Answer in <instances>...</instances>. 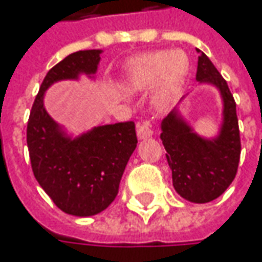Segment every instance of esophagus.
<instances>
[{"instance_id": "esophagus-1", "label": "esophagus", "mask_w": 262, "mask_h": 262, "mask_svg": "<svg viewBox=\"0 0 262 262\" xmlns=\"http://www.w3.org/2000/svg\"><path fill=\"white\" fill-rule=\"evenodd\" d=\"M136 133H138V138H139V139H148V138H151L154 135V130L151 129L149 123L145 121V123H139V124H138Z\"/></svg>"}]
</instances>
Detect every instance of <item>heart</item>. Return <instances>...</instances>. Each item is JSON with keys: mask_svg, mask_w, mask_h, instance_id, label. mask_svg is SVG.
<instances>
[{"mask_svg": "<svg viewBox=\"0 0 262 262\" xmlns=\"http://www.w3.org/2000/svg\"><path fill=\"white\" fill-rule=\"evenodd\" d=\"M188 72V55L180 50L145 52L126 64L123 85L133 94L151 90V104L155 108L164 110L177 99Z\"/></svg>", "mask_w": 262, "mask_h": 262, "instance_id": "obj_1", "label": "heart"}]
</instances>
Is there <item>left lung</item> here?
I'll use <instances>...</instances> for the list:
<instances>
[{
	"mask_svg": "<svg viewBox=\"0 0 262 262\" xmlns=\"http://www.w3.org/2000/svg\"><path fill=\"white\" fill-rule=\"evenodd\" d=\"M199 52L196 80L220 91L223 121L215 138H202L186 123L179 110L161 121V141L171 168L173 186L182 198L205 204L230 186L241 158V136L233 95L211 60Z\"/></svg>",
	"mask_w": 262,
	"mask_h": 262,
	"instance_id": "obj_1",
	"label": "left lung"
}]
</instances>
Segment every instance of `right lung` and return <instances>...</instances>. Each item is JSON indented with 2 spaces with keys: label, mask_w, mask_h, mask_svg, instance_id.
<instances>
[{
  "label": "right lung",
  "mask_w": 262,
  "mask_h": 262,
  "mask_svg": "<svg viewBox=\"0 0 262 262\" xmlns=\"http://www.w3.org/2000/svg\"><path fill=\"white\" fill-rule=\"evenodd\" d=\"M101 50L67 55L47 73L28 121L32 171L52 202L76 217L104 211L119 193L121 176L138 138L133 121L98 126L77 138L69 136L43 107L45 91L58 80L97 73Z\"/></svg>",
  "instance_id": "obj_1"
}]
</instances>
